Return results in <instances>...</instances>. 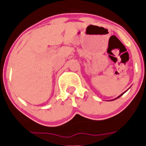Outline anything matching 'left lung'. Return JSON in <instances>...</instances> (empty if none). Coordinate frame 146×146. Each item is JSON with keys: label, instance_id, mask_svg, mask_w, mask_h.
I'll list each match as a JSON object with an SVG mask.
<instances>
[{"label": "left lung", "instance_id": "8db88e82", "mask_svg": "<svg viewBox=\"0 0 146 146\" xmlns=\"http://www.w3.org/2000/svg\"><path fill=\"white\" fill-rule=\"evenodd\" d=\"M123 93H124V92H123ZM123 93H122V94H121V95H119V96L118 97V98H116V99H117V98H120V97H121V95H123Z\"/></svg>", "mask_w": 146, "mask_h": 146}]
</instances>
